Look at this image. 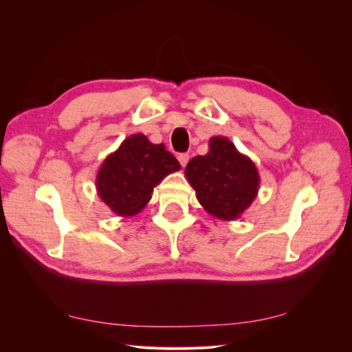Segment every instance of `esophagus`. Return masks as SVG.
<instances>
[{
    "label": "esophagus",
    "instance_id": "obj_1",
    "mask_svg": "<svg viewBox=\"0 0 352 352\" xmlns=\"http://www.w3.org/2000/svg\"><path fill=\"white\" fill-rule=\"evenodd\" d=\"M177 160H179V163H180V166L182 167H185L186 166V163H188V160H189V155L188 154H179L177 155Z\"/></svg>",
    "mask_w": 352,
    "mask_h": 352
}]
</instances>
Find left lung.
<instances>
[{"instance_id": "left-lung-1", "label": "left lung", "mask_w": 352, "mask_h": 352, "mask_svg": "<svg viewBox=\"0 0 352 352\" xmlns=\"http://www.w3.org/2000/svg\"><path fill=\"white\" fill-rule=\"evenodd\" d=\"M208 148L206 155L190 160L185 176L207 212L220 220H236L258 195V170L225 136H212Z\"/></svg>"}]
</instances>
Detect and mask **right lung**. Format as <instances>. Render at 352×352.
<instances>
[{
	"instance_id": "add662e5",
	"label": "right lung",
	"mask_w": 352,
	"mask_h": 352,
	"mask_svg": "<svg viewBox=\"0 0 352 352\" xmlns=\"http://www.w3.org/2000/svg\"><path fill=\"white\" fill-rule=\"evenodd\" d=\"M177 170L180 164L164 144H153L145 135L135 133L104 160L95 186L114 214L131 217L150 202L154 188Z\"/></svg>"
}]
</instances>
